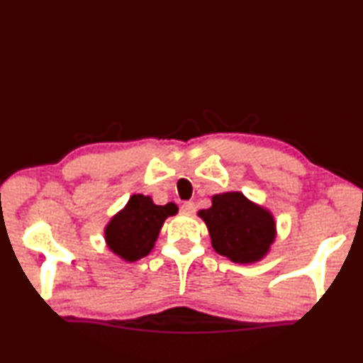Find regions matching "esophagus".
Here are the masks:
<instances>
[{"label":"esophagus","mask_w":363,"mask_h":363,"mask_svg":"<svg viewBox=\"0 0 363 363\" xmlns=\"http://www.w3.org/2000/svg\"><path fill=\"white\" fill-rule=\"evenodd\" d=\"M181 210L184 213H194L195 211V203H194V201H184V203L181 205Z\"/></svg>","instance_id":"obj_1"}]
</instances>
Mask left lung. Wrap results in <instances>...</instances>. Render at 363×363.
I'll list each match as a JSON object with an SVG mask.
<instances>
[{"label":"left lung","mask_w":363,"mask_h":363,"mask_svg":"<svg viewBox=\"0 0 363 363\" xmlns=\"http://www.w3.org/2000/svg\"><path fill=\"white\" fill-rule=\"evenodd\" d=\"M216 253L233 262H253L267 253L275 238L274 218L240 192L213 196V206L201 210Z\"/></svg>","instance_id":"8db88e82"}]
</instances>
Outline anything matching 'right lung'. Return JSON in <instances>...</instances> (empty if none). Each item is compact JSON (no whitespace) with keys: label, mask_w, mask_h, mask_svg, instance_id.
I'll use <instances>...</instances> for the list:
<instances>
[{"label":"right lung","mask_w":363,"mask_h":363,"mask_svg":"<svg viewBox=\"0 0 363 363\" xmlns=\"http://www.w3.org/2000/svg\"><path fill=\"white\" fill-rule=\"evenodd\" d=\"M176 213L174 203L158 206L150 196L133 195L125 210L116 214L107 225L108 248L126 261L140 259L150 253L164 219Z\"/></svg>","instance_id":"obj_1"}]
</instances>
